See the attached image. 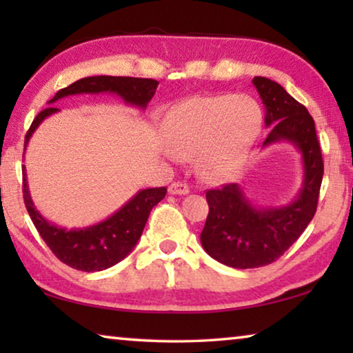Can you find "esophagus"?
Segmentation results:
<instances>
[{"mask_svg":"<svg viewBox=\"0 0 353 353\" xmlns=\"http://www.w3.org/2000/svg\"><path fill=\"white\" fill-rule=\"evenodd\" d=\"M168 191H170V194H181L182 196V194H188L190 188H188V185L183 182H172L170 185Z\"/></svg>","mask_w":353,"mask_h":353,"instance_id":"1","label":"esophagus"}]
</instances>
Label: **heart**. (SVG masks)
<instances>
[{"label":"heart","instance_id":"obj_1","mask_svg":"<svg viewBox=\"0 0 353 353\" xmlns=\"http://www.w3.org/2000/svg\"><path fill=\"white\" fill-rule=\"evenodd\" d=\"M261 110L248 94H207L166 113L163 137L172 154L193 155L198 174L223 182L240 170L261 129Z\"/></svg>","mask_w":353,"mask_h":353}]
</instances>
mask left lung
Returning a JSON list of instances; mask_svg holds the SVG:
<instances>
[{
	"label": "left lung",
	"instance_id": "8db88e82",
	"mask_svg": "<svg viewBox=\"0 0 353 353\" xmlns=\"http://www.w3.org/2000/svg\"><path fill=\"white\" fill-rule=\"evenodd\" d=\"M254 87L265 105V124L271 132L263 143L288 141L302 154L303 182L294 201L282 207H256L238 183L208 190V216L201 243L205 252L236 270L260 268L276 261L313 219L324 174L314 121L301 103L280 83L255 76Z\"/></svg>",
	"mask_w": 353,
	"mask_h": 353
}]
</instances>
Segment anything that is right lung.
<instances>
[{
  "mask_svg": "<svg viewBox=\"0 0 353 353\" xmlns=\"http://www.w3.org/2000/svg\"><path fill=\"white\" fill-rule=\"evenodd\" d=\"M159 82L154 79H141V77H121V76H90L83 77L62 88L56 97L50 101L70 97V94L82 93H115L121 97L129 105L146 109L149 101L152 99ZM59 112L56 107H48L41 110L29 128L25 137V151L32 134L41 121L52 113ZM166 188H146L140 190L132 199L128 201L118 212H115L98 224L82 227V229H65L50 223L37 212L31 199L28 188L26 170L23 166V199L28 208L35 229L48 244L59 260L74 270L94 272L110 268L132 252L135 244L145 229L152 207L157 205L165 198Z\"/></svg>",
  "mask_w": 353,
  "mask_h": 353,
  "instance_id": "obj_1",
  "label": "right lung"
}]
</instances>
